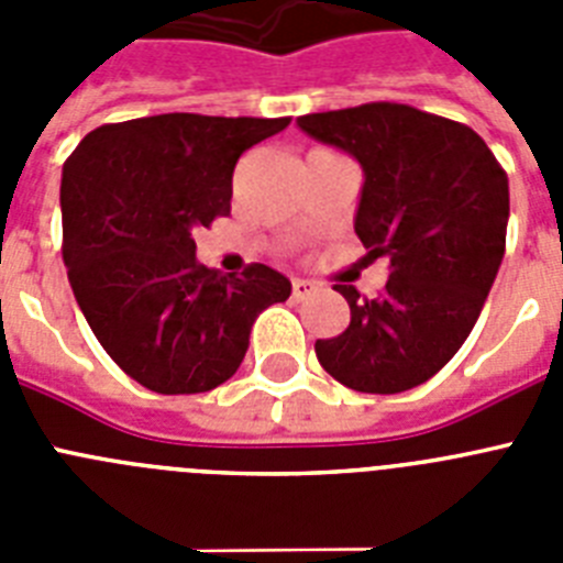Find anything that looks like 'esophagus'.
Listing matches in <instances>:
<instances>
[{"label":"esophagus","instance_id":"34e87169","mask_svg":"<svg viewBox=\"0 0 563 563\" xmlns=\"http://www.w3.org/2000/svg\"><path fill=\"white\" fill-rule=\"evenodd\" d=\"M312 290H316V285H312V282H307V278H292V296L296 298L310 296Z\"/></svg>","mask_w":563,"mask_h":563}]
</instances>
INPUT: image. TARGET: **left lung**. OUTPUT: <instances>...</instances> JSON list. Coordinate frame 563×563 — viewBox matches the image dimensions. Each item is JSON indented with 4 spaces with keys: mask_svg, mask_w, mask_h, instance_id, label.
<instances>
[{
    "mask_svg": "<svg viewBox=\"0 0 563 563\" xmlns=\"http://www.w3.org/2000/svg\"><path fill=\"white\" fill-rule=\"evenodd\" d=\"M298 126L361 163L355 233L372 258L391 262L375 298L335 285L350 327L316 341L318 361L366 395L415 389L456 355L485 307L505 256L507 172L474 129L409 103L301 114Z\"/></svg>",
    "mask_w": 563,
    "mask_h": 563,
    "instance_id": "1",
    "label": "left lung"
}]
</instances>
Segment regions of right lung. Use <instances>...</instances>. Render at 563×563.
<instances>
[{
	"mask_svg": "<svg viewBox=\"0 0 563 563\" xmlns=\"http://www.w3.org/2000/svg\"><path fill=\"white\" fill-rule=\"evenodd\" d=\"M290 118L168 112L103 123L62 174L69 287L107 355L157 395L211 391L239 369L262 310L290 282L267 265L222 276L191 231L231 213L239 157Z\"/></svg>",
	"mask_w": 563,
	"mask_h": 563,
	"instance_id": "right-lung-1",
	"label": "right lung"
}]
</instances>
